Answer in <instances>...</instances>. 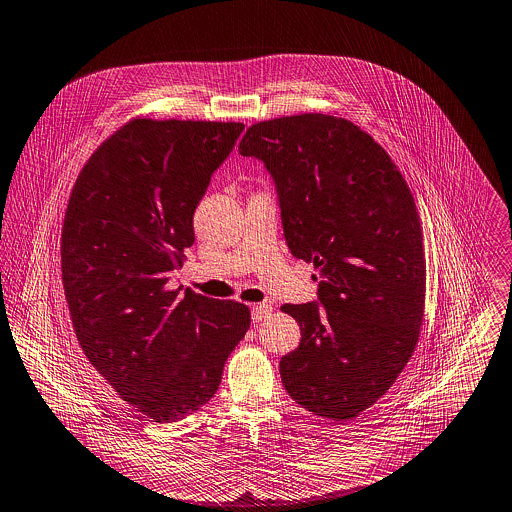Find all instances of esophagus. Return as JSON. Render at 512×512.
Masks as SVG:
<instances>
[{"mask_svg": "<svg viewBox=\"0 0 512 512\" xmlns=\"http://www.w3.org/2000/svg\"><path fill=\"white\" fill-rule=\"evenodd\" d=\"M271 311H273V307L267 305V303L253 305V307H251V319H253V323H261L263 319H267V317L271 315Z\"/></svg>", "mask_w": 512, "mask_h": 512, "instance_id": "1", "label": "esophagus"}]
</instances>
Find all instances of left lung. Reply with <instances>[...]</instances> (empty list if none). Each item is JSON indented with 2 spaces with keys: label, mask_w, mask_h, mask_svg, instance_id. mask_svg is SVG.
<instances>
[{
  "label": "left lung",
  "mask_w": 512,
  "mask_h": 512,
  "mask_svg": "<svg viewBox=\"0 0 512 512\" xmlns=\"http://www.w3.org/2000/svg\"><path fill=\"white\" fill-rule=\"evenodd\" d=\"M239 153L265 163L285 241L319 271V303L281 307L301 327L279 363L285 391L349 421L393 387L419 341L427 263L413 193L389 153L335 115L259 121Z\"/></svg>",
  "instance_id": "8db88e82"
}]
</instances>
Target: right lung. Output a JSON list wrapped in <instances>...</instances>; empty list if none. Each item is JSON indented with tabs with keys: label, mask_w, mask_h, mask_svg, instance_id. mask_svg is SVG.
Instances as JSON below:
<instances>
[{
	"label": "right lung",
	"mask_w": 512,
	"mask_h": 512,
	"mask_svg": "<svg viewBox=\"0 0 512 512\" xmlns=\"http://www.w3.org/2000/svg\"><path fill=\"white\" fill-rule=\"evenodd\" d=\"M243 129L131 119L93 151L71 189L61 277L77 341L153 423L183 419L217 393L251 323L243 303L167 287L195 241V207Z\"/></svg>",
	"instance_id": "obj_1"
}]
</instances>
